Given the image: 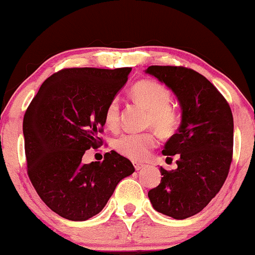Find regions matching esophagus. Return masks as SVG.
Wrapping results in <instances>:
<instances>
[{"instance_id": "esophagus-1", "label": "esophagus", "mask_w": 255, "mask_h": 255, "mask_svg": "<svg viewBox=\"0 0 255 255\" xmlns=\"http://www.w3.org/2000/svg\"><path fill=\"white\" fill-rule=\"evenodd\" d=\"M144 166L145 164H142V163H134V168H135V170H141Z\"/></svg>"}]
</instances>
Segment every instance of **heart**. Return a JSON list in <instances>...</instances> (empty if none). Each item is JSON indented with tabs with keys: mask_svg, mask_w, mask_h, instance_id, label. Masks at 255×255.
Returning a JSON list of instances; mask_svg holds the SVG:
<instances>
[{
	"mask_svg": "<svg viewBox=\"0 0 255 255\" xmlns=\"http://www.w3.org/2000/svg\"><path fill=\"white\" fill-rule=\"evenodd\" d=\"M131 96L148 110L147 126H152L163 135L174 133L180 121V115L176 108L169 103L170 92L165 86L153 80L137 81L131 87ZM119 120L120 102L118 98H114L107 105L104 121L109 128H116ZM156 145V134L152 131L124 134L114 142V147L119 153L133 160L142 159Z\"/></svg>",
	"mask_w": 255,
	"mask_h": 255,
	"instance_id": "1",
	"label": "heart"
}]
</instances>
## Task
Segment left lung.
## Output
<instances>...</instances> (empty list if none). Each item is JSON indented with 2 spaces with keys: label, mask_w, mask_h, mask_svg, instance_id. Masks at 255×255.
I'll use <instances>...</instances> for the list:
<instances>
[{
  "label": "left lung",
  "mask_w": 255,
  "mask_h": 255,
  "mask_svg": "<svg viewBox=\"0 0 255 255\" xmlns=\"http://www.w3.org/2000/svg\"><path fill=\"white\" fill-rule=\"evenodd\" d=\"M176 95L182 110L177 133L162 153L177 154V169L165 170L148 198L156 211L175 219L197 215L223 186L233 160L234 119L222 93L186 67L150 66L145 71Z\"/></svg>",
  "instance_id": "8db88e82"
}]
</instances>
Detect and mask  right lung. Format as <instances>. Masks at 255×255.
Segmentation results:
<instances>
[{
  "mask_svg": "<svg viewBox=\"0 0 255 255\" xmlns=\"http://www.w3.org/2000/svg\"><path fill=\"white\" fill-rule=\"evenodd\" d=\"M131 68H66L42 84L24 116L27 174L49 209L69 221L96 216L122 178L129 159L111 151L84 164L85 151L102 144L104 113Z\"/></svg>",
  "mask_w": 255,
  "mask_h": 255,
  "instance_id": "1",
  "label": "right lung"
}]
</instances>
